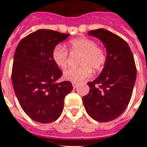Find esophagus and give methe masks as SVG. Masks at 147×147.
Instances as JSON below:
<instances>
[{"mask_svg":"<svg viewBox=\"0 0 147 147\" xmlns=\"http://www.w3.org/2000/svg\"><path fill=\"white\" fill-rule=\"evenodd\" d=\"M71 84H72V86H73L74 88H76L78 87V85H79V84L76 83V82H72Z\"/></svg>","mask_w":147,"mask_h":147,"instance_id":"34e87169","label":"esophagus"}]
</instances>
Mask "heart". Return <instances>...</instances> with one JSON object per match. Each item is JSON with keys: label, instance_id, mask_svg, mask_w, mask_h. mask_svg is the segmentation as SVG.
Listing matches in <instances>:
<instances>
[{"label": "heart", "instance_id": "1", "mask_svg": "<svg viewBox=\"0 0 147 147\" xmlns=\"http://www.w3.org/2000/svg\"><path fill=\"white\" fill-rule=\"evenodd\" d=\"M69 47L71 50L83 53L80 61V64L83 66L77 68H67L63 71V77L67 80H84L92 75L91 67L95 71H100L104 66L107 60L105 50L96 45L95 40L86 37L76 38L70 40ZM52 58L57 66L64 68L67 62V52L63 46L57 45L52 50Z\"/></svg>", "mask_w": 147, "mask_h": 147}]
</instances>
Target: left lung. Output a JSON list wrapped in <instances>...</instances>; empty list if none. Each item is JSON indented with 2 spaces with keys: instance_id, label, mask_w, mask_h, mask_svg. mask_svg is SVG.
<instances>
[{
  "instance_id": "obj_1",
  "label": "left lung",
  "mask_w": 147,
  "mask_h": 147,
  "mask_svg": "<svg viewBox=\"0 0 147 147\" xmlns=\"http://www.w3.org/2000/svg\"><path fill=\"white\" fill-rule=\"evenodd\" d=\"M101 40L107 60L90 91L83 97L86 111L98 122H110L121 115L130 102L136 80V66L129 45L123 39L103 28L88 32Z\"/></svg>"
}]
</instances>
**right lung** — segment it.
<instances>
[{
    "instance_id": "obj_1",
    "label": "right lung",
    "mask_w": 147,
    "mask_h": 147,
    "mask_svg": "<svg viewBox=\"0 0 147 147\" xmlns=\"http://www.w3.org/2000/svg\"><path fill=\"white\" fill-rule=\"evenodd\" d=\"M70 35L39 29L23 38L13 58L12 82L20 107L38 123L56 121L63 110V100L73 87L70 81L55 84L62 71L54 63L52 50Z\"/></svg>"
}]
</instances>
